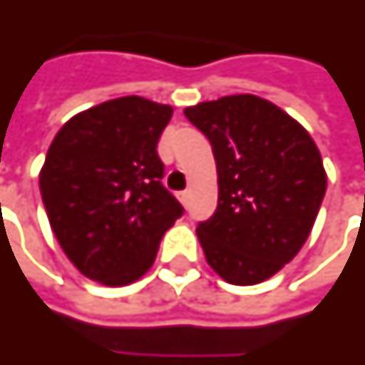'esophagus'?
I'll return each mask as SVG.
<instances>
[{"label":"esophagus","instance_id":"obj_1","mask_svg":"<svg viewBox=\"0 0 365 365\" xmlns=\"http://www.w3.org/2000/svg\"><path fill=\"white\" fill-rule=\"evenodd\" d=\"M188 198H190V192L188 190H182V192H179V200L182 202V204H188Z\"/></svg>","mask_w":365,"mask_h":365}]
</instances>
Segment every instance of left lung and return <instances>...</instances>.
Listing matches in <instances>:
<instances>
[{"instance_id":"8db88e82","label":"left lung","mask_w":365,"mask_h":365,"mask_svg":"<svg viewBox=\"0 0 365 365\" xmlns=\"http://www.w3.org/2000/svg\"><path fill=\"white\" fill-rule=\"evenodd\" d=\"M212 143L217 208L196 235L223 280L252 286L288 264L307 241L327 173L307 130L270 101L231 95L185 108Z\"/></svg>"}]
</instances>
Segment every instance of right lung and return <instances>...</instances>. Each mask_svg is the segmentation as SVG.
Listing matches in <instances>:
<instances>
[{
	"label": "right lung",
	"mask_w": 365,
	"mask_h": 365,
	"mask_svg": "<svg viewBox=\"0 0 365 365\" xmlns=\"http://www.w3.org/2000/svg\"><path fill=\"white\" fill-rule=\"evenodd\" d=\"M169 105L120 97L76 114L56 134L41 194L58 243L79 272L126 286L148 272L165 231L185 214L163 186L157 142Z\"/></svg>",
	"instance_id": "1"
}]
</instances>
